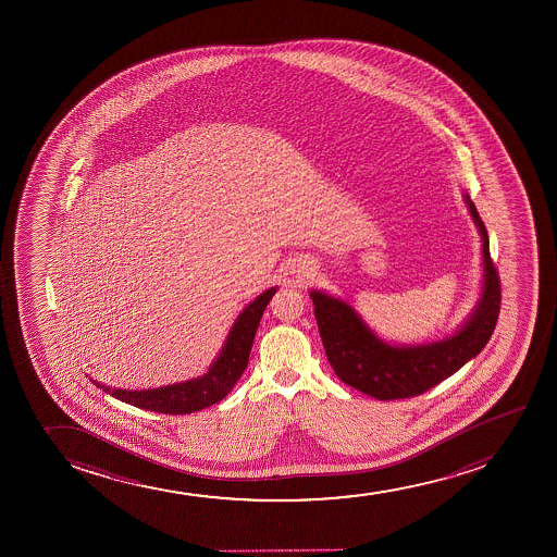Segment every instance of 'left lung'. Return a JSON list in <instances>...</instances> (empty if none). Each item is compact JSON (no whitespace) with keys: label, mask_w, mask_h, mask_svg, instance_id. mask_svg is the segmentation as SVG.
<instances>
[{"label":"left lung","mask_w":557,"mask_h":557,"mask_svg":"<svg viewBox=\"0 0 557 557\" xmlns=\"http://www.w3.org/2000/svg\"><path fill=\"white\" fill-rule=\"evenodd\" d=\"M465 199L483 239L485 275L480 305L459 333L429 346H388L349 305L321 292L310 294L326 358L339 381L381 401L420 396L454 375L486 346L498 321L502 288L485 224L470 197L465 195Z\"/></svg>","instance_id":"obj_1"}]
</instances>
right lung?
Listing matches in <instances>:
<instances>
[{"label":"right lung","instance_id":"1","mask_svg":"<svg viewBox=\"0 0 557 557\" xmlns=\"http://www.w3.org/2000/svg\"><path fill=\"white\" fill-rule=\"evenodd\" d=\"M275 292L276 288H271L258 295L255 301L239 313L228 338L224 342L223 351L202 377L191 379L186 383L169 384L153 391H111L109 386L95 384L124 404L161 414H191L218 404L224 396H228V392L234 388L237 379L242 377V373L249 364L256 329L260 325L263 310Z\"/></svg>","mask_w":557,"mask_h":557}]
</instances>
